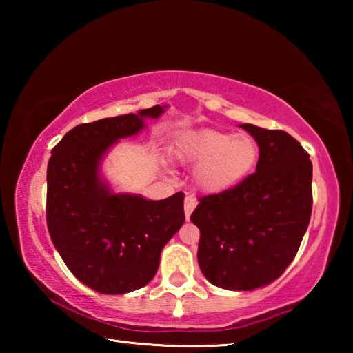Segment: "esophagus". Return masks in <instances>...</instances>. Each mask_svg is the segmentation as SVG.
Wrapping results in <instances>:
<instances>
[{
    "label": "esophagus",
    "instance_id": "esophagus-1",
    "mask_svg": "<svg viewBox=\"0 0 353 353\" xmlns=\"http://www.w3.org/2000/svg\"><path fill=\"white\" fill-rule=\"evenodd\" d=\"M194 207H196V199L193 198V196H187V198H185V202H183L185 218L190 219L191 213H193V210H194Z\"/></svg>",
    "mask_w": 353,
    "mask_h": 353
}]
</instances>
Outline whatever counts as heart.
<instances>
[{
  "mask_svg": "<svg viewBox=\"0 0 353 353\" xmlns=\"http://www.w3.org/2000/svg\"><path fill=\"white\" fill-rule=\"evenodd\" d=\"M172 157L198 166L196 185L208 194H219L236 187L259 162L260 148L252 135H232L224 130L202 129L185 132L171 148Z\"/></svg>",
  "mask_w": 353,
  "mask_h": 353,
  "instance_id": "b5f03b06",
  "label": "heart"
}]
</instances>
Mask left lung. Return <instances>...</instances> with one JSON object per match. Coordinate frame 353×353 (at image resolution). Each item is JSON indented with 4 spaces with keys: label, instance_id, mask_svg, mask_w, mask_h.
I'll list each match as a JSON object with an SVG mask.
<instances>
[{
    "label": "left lung",
    "instance_id": "obj_1",
    "mask_svg": "<svg viewBox=\"0 0 353 353\" xmlns=\"http://www.w3.org/2000/svg\"><path fill=\"white\" fill-rule=\"evenodd\" d=\"M240 128L259 143L255 172L199 198L190 219L201 230L198 263L208 282L250 291L274 282L294 260L312 216L313 166L285 130Z\"/></svg>",
    "mask_w": 353,
    "mask_h": 353
}]
</instances>
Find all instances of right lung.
I'll return each mask as SVG.
<instances>
[{"instance_id":"obj_1","label":"right lung","mask_w":353,"mask_h":353,"mask_svg":"<svg viewBox=\"0 0 353 353\" xmlns=\"http://www.w3.org/2000/svg\"><path fill=\"white\" fill-rule=\"evenodd\" d=\"M165 107L83 123L52 148L46 171V224L73 276L103 294H124L151 282L165 244L181 229L183 193L162 201L115 194L99 176L105 152L139 134Z\"/></svg>"}]
</instances>
